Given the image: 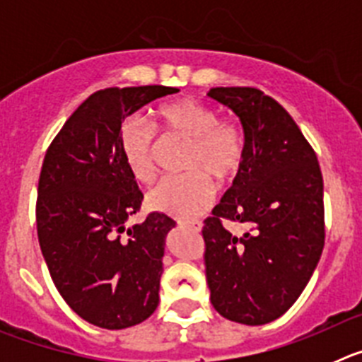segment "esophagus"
<instances>
[{"label": "esophagus", "mask_w": 362, "mask_h": 362, "mask_svg": "<svg viewBox=\"0 0 362 362\" xmlns=\"http://www.w3.org/2000/svg\"><path fill=\"white\" fill-rule=\"evenodd\" d=\"M179 226H185V228L192 230V232H201V228H203L201 221H192V223H183V221H179Z\"/></svg>", "instance_id": "34e87169"}]
</instances>
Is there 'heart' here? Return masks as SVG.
Returning <instances> with one entry per match:
<instances>
[{"mask_svg": "<svg viewBox=\"0 0 362 362\" xmlns=\"http://www.w3.org/2000/svg\"><path fill=\"white\" fill-rule=\"evenodd\" d=\"M159 129L165 136L190 141L183 175L161 179L146 196L156 212L192 219L214 201V185L232 181L245 161V134L232 121L219 119L217 110L194 98H181L158 108ZM156 130L141 117H127L119 127V150L134 179L148 183L156 174Z\"/></svg>", "mask_w": 362, "mask_h": 362, "instance_id": "heart-1", "label": "heart"}]
</instances>
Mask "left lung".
Returning <instances> with one entry per match:
<instances>
[{"instance_id": "obj_1", "label": "left lung", "mask_w": 362, "mask_h": 362, "mask_svg": "<svg viewBox=\"0 0 362 362\" xmlns=\"http://www.w3.org/2000/svg\"><path fill=\"white\" fill-rule=\"evenodd\" d=\"M209 95L239 117L245 161L214 216L204 219V267L214 308L248 326L281 317L305 290L325 246L317 156L276 99L252 86ZM249 228L241 238L222 219Z\"/></svg>"}]
</instances>
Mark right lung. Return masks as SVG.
I'll list each match as a JSON object with an SVG mask.
<instances>
[{"mask_svg": "<svg viewBox=\"0 0 362 362\" xmlns=\"http://www.w3.org/2000/svg\"><path fill=\"white\" fill-rule=\"evenodd\" d=\"M163 85L105 88L86 98L45 153L36 223L41 254L66 305L90 325L121 330L158 308L165 239L175 221L139 212L143 194L119 150V127Z\"/></svg>", "mask_w": 362, "mask_h": 362, "instance_id": "right-lung-1", "label": "right lung"}]
</instances>
